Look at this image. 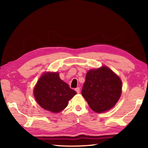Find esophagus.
Wrapping results in <instances>:
<instances>
[{"mask_svg": "<svg viewBox=\"0 0 148 148\" xmlns=\"http://www.w3.org/2000/svg\"><path fill=\"white\" fill-rule=\"evenodd\" d=\"M75 91H76V92H77V93H79V92H80V88H77L75 89Z\"/></svg>", "mask_w": 148, "mask_h": 148, "instance_id": "34e87169", "label": "esophagus"}]
</instances>
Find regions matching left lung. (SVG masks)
Instances as JSON below:
<instances>
[{"label":"left lung","instance_id":"obj_1","mask_svg":"<svg viewBox=\"0 0 148 148\" xmlns=\"http://www.w3.org/2000/svg\"><path fill=\"white\" fill-rule=\"evenodd\" d=\"M122 92L120 78L108 66L102 65L88 71L82 93L93 111L103 113L113 108Z\"/></svg>","mask_w":148,"mask_h":148}]
</instances>
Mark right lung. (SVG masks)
I'll return each instance as SVG.
<instances>
[{"instance_id": "obj_1", "label": "right lung", "mask_w": 148, "mask_h": 148, "mask_svg": "<svg viewBox=\"0 0 148 148\" xmlns=\"http://www.w3.org/2000/svg\"><path fill=\"white\" fill-rule=\"evenodd\" d=\"M77 92L60 78L59 73L44 71L33 89V95L42 109L52 113H59L68 106Z\"/></svg>"}]
</instances>
